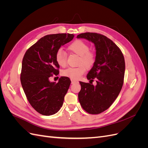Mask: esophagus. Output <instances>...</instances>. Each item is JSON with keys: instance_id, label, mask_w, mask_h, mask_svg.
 <instances>
[{"instance_id": "34e87169", "label": "esophagus", "mask_w": 148, "mask_h": 148, "mask_svg": "<svg viewBox=\"0 0 148 148\" xmlns=\"http://www.w3.org/2000/svg\"><path fill=\"white\" fill-rule=\"evenodd\" d=\"M71 84H74V83H78L77 81H76V80H74V79H71Z\"/></svg>"}]
</instances>
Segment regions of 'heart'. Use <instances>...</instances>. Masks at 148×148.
Instances as JSON below:
<instances>
[{"label": "heart", "mask_w": 148, "mask_h": 148, "mask_svg": "<svg viewBox=\"0 0 148 148\" xmlns=\"http://www.w3.org/2000/svg\"><path fill=\"white\" fill-rule=\"evenodd\" d=\"M69 51L74 53L79 58L77 62V67L68 68L62 71L63 77L70 78L71 79H78L85 73L86 69L90 70L95 64L96 56L95 53L89 51L88 44L82 40H77L68 47ZM56 60L59 66L65 67L67 63V55L65 52L60 50L56 52Z\"/></svg>", "instance_id": "obj_1"}]
</instances>
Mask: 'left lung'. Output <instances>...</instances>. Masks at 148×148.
<instances>
[{"instance_id": "obj_1", "label": "left lung", "mask_w": 148, "mask_h": 148, "mask_svg": "<svg viewBox=\"0 0 148 148\" xmlns=\"http://www.w3.org/2000/svg\"><path fill=\"white\" fill-rule=\"evenodd\" d=\"M95 44L96 61L87 75L89 83L79 82L81 90L78 100L82 108L90 114H99L113 104L122 89L125 64L120 48L105 36L96 33H84L77 36ZM97 84H92L93 79Z\"/></svg>"}]
</instances>
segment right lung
Instances as JSON below:
<instances>
[{
    "mask_svg": "<svg viewBox=\"0 0 148 148\" xmlns=\"http://www.w3.org/2000/svg\"><path fill=\"white\" fill-rule=\"evenodd\" d=\"M73 37L69 33L46 35L25 53L20 74L21 86L31 106L42 115L55 114L63 105L71 83L70 78L62 77L56 83L50 82L49 78L59 73L56 52Z\"/></svg>",
    "mask_w": 148,
    "mask_h": 148,
    "instance_id": "add662e5",
    "label": "right lung"
}]
</instances>
